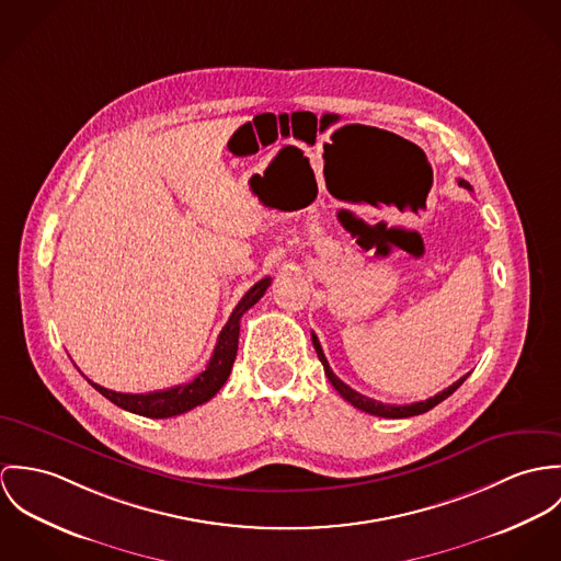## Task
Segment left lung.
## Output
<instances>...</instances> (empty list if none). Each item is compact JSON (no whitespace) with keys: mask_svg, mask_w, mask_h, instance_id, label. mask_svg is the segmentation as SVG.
<instances>
[{"mask_svg":"<svg viewBox=\"0 0 561 561\" xmlns=\"http://www.w3.org/2000/svg\"><path fill=\"white\" fill-rule=\"evenodd\" d=\"M458 185L465 188H471L469 183H465V181H458ZM311 342H313V348H316V355H318V359H320V364H322V368H324V374H327V378L331 380V385L337 389V393L346 400V402H351L355 409H359V411H366V413H370V415H376V417H387V420H400V417H413V415H422V413H426V411H431L433 407H436L438 402H443L445 398H449L465 380H467V376L469 374H465L462 378H458L456 382H451L449 387H445L443 391H438L435 393L433 398H428V400H420V402H411V404H382V402H376L373 398H368V396H362L359 391H355V389H351L344 380H340L333 370H331V366H329V362H327V357H324V353H322V346H320V342H318V337H316V333H311Z\"/></svg>","mask_w":561,"mask_h":561,"instance_id":"left-lung-1","label":"left lung"}]
</instances>
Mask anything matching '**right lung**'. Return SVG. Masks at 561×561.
I'll list each match as a JSON object with an SVG mask.
<instances>
[{"label": "right lung", "mask_w": 561, "mask_h": 561, "mask_svg": "<svg viewBox=\"0 0 561 561\" xmlns=\"http://www.w3.org/2000/svg\"><path fill=\"white\" fill-rule=\"evenodd\" d=\"M268 286H271V277H262L245 293V297L239 301V306L230 313L226 327L221 329V333L217 337V346L213 351V357H210L206 370L197 374L191 382H183V385L161 389V391H150V393H121V391L105 389L92 380H90V385L99 393H103L107 400H112L116 407L125 409L128 413H135L141 417H152V420L174 417V415L187 413L191 409L208 402L224 387V382L232 373V364H234L237 351H239L241 316L260 301V297L266 293Z\"/></svg>", "instance_id": "obj_1"}]
</instances>
